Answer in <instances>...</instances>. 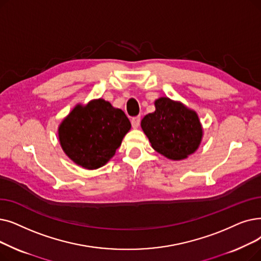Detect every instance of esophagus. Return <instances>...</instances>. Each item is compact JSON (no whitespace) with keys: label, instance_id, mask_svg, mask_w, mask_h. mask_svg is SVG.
I'll return each instance as SVG.
<instances>
[{"label":"esophagus","instance_id":"1","mask_svg":"<svg viewBox=\"0 0 261 261\" xmlns=\"http://www.w3.org/2000/svg\"><path fill=\"white\" fill-rule=\"evenodd\" d=\"M131 123H132V127H133L134 129L139 128L140 123H141V117H140V116H135V117H133V118L131 119Z\"/></svg>","mask_w":261,"mask_h":261}]
</instances>
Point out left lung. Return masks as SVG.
<instances>
[{
  "instance_id": "left-lung-1",
  "label": "left lung",
  "mask_w": 261,
  "mask_h": 261,
  "mask_svg": "<svg viewBox=\"0 0 261 261\" xmlns=\"http://www.w3.org/2000/svg\"><path fill=\"white\" fill-rule=\"evenodd\" d=\"M154 106L155 111L141 122L152 148L172 160H182L193 153L202 137L196 113L165 97L155 100Z\"/></svg>"
}]
</instances>
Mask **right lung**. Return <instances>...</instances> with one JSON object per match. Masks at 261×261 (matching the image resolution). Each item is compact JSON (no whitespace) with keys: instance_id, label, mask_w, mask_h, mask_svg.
I'll use <instances>...</instances> for the list:
<instances>
[{"instance_id":"right-lung-1","label":"right lung","mask_w":261,"mask_h":261,"mask_svg":"<svg viewBox=\"0 0 261 261\" xmlns=\"http://www.w3.org/2000/svg\"><path fill=\"white\" fill-rule=\"evenodd\" d=\"M131 123L120 109L103 100L75 107L59 128L62 148L87 169L103 166L115 154Z\"/></svg>"}]
</instances>
